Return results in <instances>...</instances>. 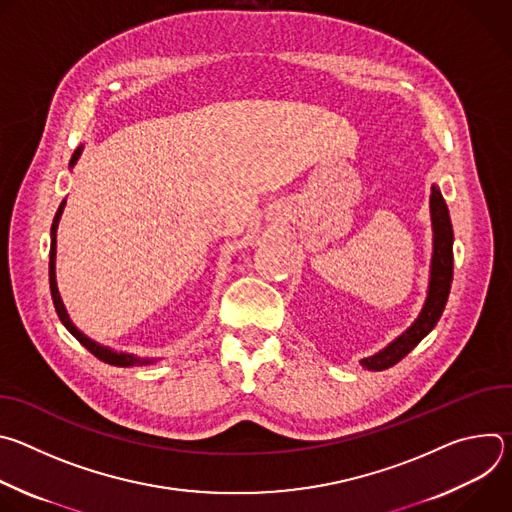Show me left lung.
I'll return each mask as SVG.
<instances>
[{
    "instance_id": "left-lung-1",
    "label": "left lung",
    "mask_w": 512,
    "mask_h": 512,
    "mask_svg": "<svg viewBox=\"0 0 512 512\" xmlns=\"http://www.w3.org/2000/svg\"><path fill=\"white\" fill-rule=\"evenodd\" d=\"M431 210V227H433V255H431V271H429V289L425 304L417 316V320L397 336L389 346L379 350L377 354L362 358L360 364L369 371H383L393 367L401 358H405L442 318L446 308L452 277H454V229L450 221L448 204L437 186H431L429 196Z\"/></svg>"
}]
</instances>
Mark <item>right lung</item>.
Masks as SVG:
<instances>
[{
    "label": "right lung",
    "instance_id": "1",
    "mask_svg": "<svg viewBox=\"0 0 512 512\" xmlns=\"http://www.w3.org/2000/svg\"><path fill=\"white\" fill-rule=\"evenodd\" d=\"M81 152H83V145L81 148L72 154L70 158V168L77 164V160L81 158ZM64 204L66 200L60 202L56 214H54V221H52V227H50V263H48V277H50V294H52V302H54V308H56V314L60 318V322L64 324V328L75 336L91 354H95L99 360L107 362V364H113V367H143V364H152L154 358H141V356H135V354H127V352H117L109 346H101L97 344L95 340H91L89 336H85L75 324H72V320L68 318L66 314V308L62 304V298L58 294V285H56V229H58V223H60V216H62V210H64Z\"/></svg>",
    "mask_w": 512,
    "mask_h": 512
}]
</instances>
